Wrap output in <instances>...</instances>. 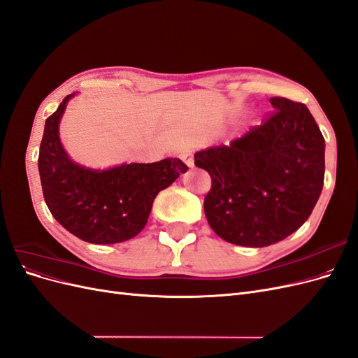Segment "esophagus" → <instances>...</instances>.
I'll use <instances>...</instances> for the list:
<instances>
[{
  "instance_id": "34e87169",
  "label": "esophagus",
  "mask_w": 358,
  "mask_h": 358,
  "mask_svg": "<svg viewBox=\"0 0 358 358\" xmlns=\"http://www.w3.org/2000/svg\"><path fill=\"white\" fill-rule=\"evenodd\" d=\"M179 158L185 162V164L188 166V167H192L194 166V161H192V155L189 154V152H183V154H180L179 155Z\"/></svg>"
}]
</instances>
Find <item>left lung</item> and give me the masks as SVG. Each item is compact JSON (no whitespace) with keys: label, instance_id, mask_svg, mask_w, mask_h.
Segmentation results:
<instances>
[{"label":"left lung","instance_id":"8db88e82","mask_svg":"<svg viewBox=\"0 0 358 358\" xmlns=\"http://www.w3.org/2000/svg\"><path fill=\"white\" fill-rule=\"evenodd\" d=\"M273 110L229 146L194 155L210 175L204 213L221 239L263 248L299 230L324 185V137L303 103L270 99Z\"/></svg>","mask_w":358,"mask_h":358}]
</instances>
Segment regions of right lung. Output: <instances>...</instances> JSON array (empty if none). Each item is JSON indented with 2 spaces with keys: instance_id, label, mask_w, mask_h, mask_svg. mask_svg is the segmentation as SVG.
<instances>
[{
  "instance_id": "obj_1",
  "label": "right lung",
  "mask_w": 358,
  "mask_h": 358,
  "mask_svg": "<svg viewBox=\"0 0 358 358\" xmlns=\"http://www.w3.org/2000/svg\"><path fill=\"white\" fill-rule=\"evenodd\" d=\"M73 95L46 119L38 154L43 197L53 218L79 239L99 245L128 241L145 229L157 194L188 167L178 158L103 171L78 166L58 136L59 119Z\"/></svg>"
}]
</instances>
